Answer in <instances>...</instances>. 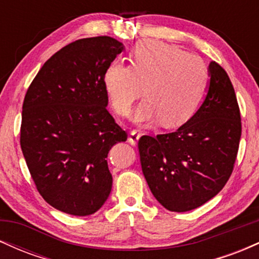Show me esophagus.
Instances as JSON below:
<instances>
[{
  "label": "esophagus",
  "instance_id": "34e87169",
  "mask_svg": "<svg viewBox=\"0 0 259 259\" xmlns=\"http://www.w3.org/2000/svg\"><path fill=\"white\" fill-rule=\"evenodd\" d=\"M140 136H141V134H140L138 130H133V132L129 134V138H127V141H129L132 145H136L139 142Z\"/></svg>",
  "mask_w": 259,
  "mask_h": 259
}]
</instances>
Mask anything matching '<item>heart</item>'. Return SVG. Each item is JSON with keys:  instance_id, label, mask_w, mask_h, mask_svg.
I'll list each match as a JSON object with an SVG mask.
<instances>
[{"instance_id": "heart-1", "label": "heart", "mask_w": 259, "mask_h": 259, "mask_svg": "<svg viewBox=\"0 0 259 259\" xmlns=\"http://www.w3.org/2000/svg\"><path fill=\"white\" fill-rule=\"evenodd\" d=\"M208 81V68L200 57L159 41H144L134 49L130 65L114 62L107 68L103 85L113 109L126 117L145 88L146 101L134 113V121L179 126L194 115Z\"/></svg>"}]
</instances>
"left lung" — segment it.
<instances>
[{"mask_svg": "<svg viewBox=\"0 0 259 259\" xmlns=\"http://www.w3.org/2000/svg\"><path fill=\"white\" fill-rule=\"evenodd\" d=\"M207 95L174 133L139 140L142 173L156 200L171 212L202 206L224 187L236 160L241 117L227 72L208 65Z\"/></svg>", "mask_w": 259, "mask_h": 259, "instance_id": "1", "label": "left lung"}]
</instances>
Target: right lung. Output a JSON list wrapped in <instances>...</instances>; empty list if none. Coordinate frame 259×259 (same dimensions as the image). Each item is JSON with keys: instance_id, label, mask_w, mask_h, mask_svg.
Listing matches in <instances>:
<instances>
[{"instance_id": "obj_1", "label": "right lung", "mask_w": 259, "mask_h": 259, "mask_svg": "<svg viewBox=\"0 0 259 259\" xmlns=\"http://www.w3.org/2000/svg\"><path fill=\"white\" fill-rule=\"evenodd\" d=\"M124 45L76 40L56 52L26 91L20 147L37 191L56 209L90 215L112 190L107 156L127 135L107 109L103 78Z\"/></svg>"}]
</instances>
